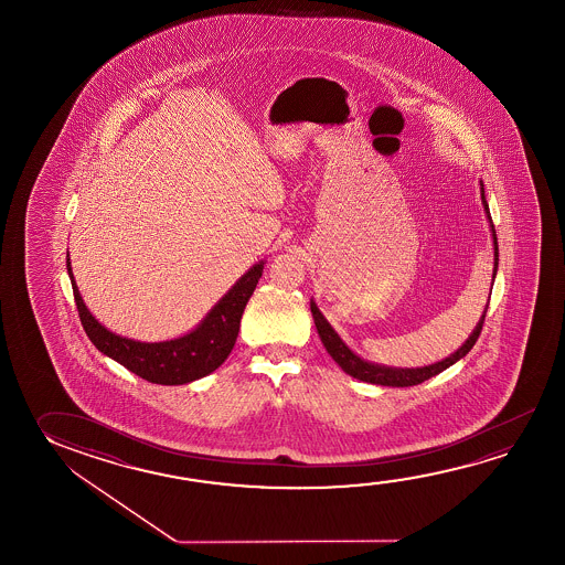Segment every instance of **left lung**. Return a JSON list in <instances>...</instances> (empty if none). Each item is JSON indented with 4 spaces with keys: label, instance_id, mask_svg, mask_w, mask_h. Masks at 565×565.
Masks as SVG:
<instances>
[{
    "label": "left lung",
    "instance_id": "obj_1",
    "mask_svg": "<svg viewBox=\"0 0 565 565\" xmlns=\"http://www.w3.org/2000/svg\"><path fill=\"white\" fill-rule=\"evenodd\" d=\"M481 199L484 213H487V218H489L490 231H492V242H494V269H492V278H494L497 269H499V242H497V232H494V224H492V218H490L489 204H487V199H484V186L482 185ZM487 309H489V303H487ZM487 309L482 311L481 321L477 323L475 331L469 334V339L462 342L461 349H457L451 356H447L444 361L435 362V364H429V366H422V369H392V366H382V364L364 361L359 354H354L342 342L341 337L334 333L333 327L329 324L323 313L319 311V307L315 306V301L311 299V313H313L317 333L321 337L327 352L333 356V361L341 366L342 371L351 374L352 379L371 382V384H380V386H394V388H406V386L422 384V382H426V380L431 379L435 374L449 369L455 362L461 361L462 356L471 351L475 342L479 339V334H481Z\"/></svg>",
    "mask_w": 565,
    "mask_h": 565
}]
</instances>
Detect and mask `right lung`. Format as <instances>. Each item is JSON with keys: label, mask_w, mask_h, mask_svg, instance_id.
I'll use <instances>...</instances> for the list:
<instances>
[{"label": "right lung", "mask_w": 565, "mask_h": 565, "mask_svg": "<svg viewBox=\"0 0 565 565\" xmlns=\"http://www.w3.org/2000/svg\"><path fill=\"white\" fill-rule=\"evenodd\" d=\"M66 269L73 284L81 323L94 347L106 356L120 362L128 371L138 374L139 379L163 386H177L203 379L228 359L241 331L244 307L258 286V279L262 278L264 262L254 264L228 289V294L206 313L196 329L179 339L163 342H139L108 331L94 319L88 307L84 306L83 297L78 294V287L73 278L68 254Z\"/></svg>", "instance_id": "1"}]
</instances>
